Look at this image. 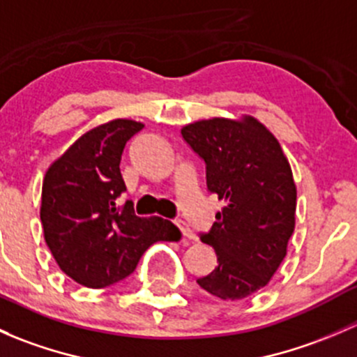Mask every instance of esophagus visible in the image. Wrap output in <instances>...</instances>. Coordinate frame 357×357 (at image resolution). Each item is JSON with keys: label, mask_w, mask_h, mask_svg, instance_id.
Returning a JSON list of instances; mask_svg holds the SVG:
<instances>
[{"label": "esophagus", "mask_w": 357, "mask_h": 357, "mask_svg": "<svg viewBox=\"0 0 357 357\" xmlns=\"http://www.w3.org/2000/svg\"><path fill=\"white\" fill-rule=\"evenodd\" d=\"M176 226H178V228L181 229V233H183V236H185V238L197 240V235H195V233H193V229L190 228L188 222H185V221H181V219H179V221H176Z\"/></svg>", "instance_id": "34e87169"}]
</instances>
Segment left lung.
<instances>
[{"mask_svg": "<svg viewBox=\"0 0 357 357\" xmlns=\"http://www.w3.org/2000/svg\"><path fill=\"white\" fill-rule=\"evenodd\" d=\"M181 135L205 160L207 188L225 202L200 236L218 264L197 283L222 301L245 298L271 282L287 255L297 208L290 162L275 135L247 114L192 122Z\"/></svg>", "mask_w": 357, "mask_h": 357, "instance_id": "1", "label": "left lung"}]
</instances>
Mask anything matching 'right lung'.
Here are the masks:
<instances>
[{
  "instance_id": "add662e5",
  "label": "right lung",
  "mask_w": 357,
  "mask_h": 357,
  "mask_svg": "<svg viewBox=\"0 0 357 357\" xmlns=\"http://www.w3.org/2000/svg\"><path fill=\"white\" fill-rule=\"evenodd\" d=\"M143 122L115 119L75 139L46 171L41 192L46 245L63 273L89 289L131 275L155 242H179L167 219L138 218L132 202L117 205L126 190L121 157Z\"/></svg>"
}]
</instances>
